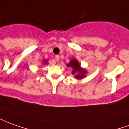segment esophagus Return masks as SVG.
<instances>
[{
  "label": "esophagus",
  "instance_id": "34e87169",
  "mask_svg": "<svg viewBox=\"0 0 129 129\" xmlns=\"http://www.w3.org/2000/svg\"><path fill=\"white\" fill-rule=\"evenodd\" d=\"M55 61H58V60H59V56L58 55H56L55 56Z\"/></svg>",
  "mask_w": 129,
  "mask_h": 129
}]
</instances>
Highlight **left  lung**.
<instances>
[{"label":"left lung","mask_w":129,"mask_h":129,"mask_svg":"<svg viewBox=\"0 0 129 129\" xmlns=\"http://www.w3.org/2000/svg\"><path fill=\"white\" fill-rule=\"evenodd\" d=\"M67 66L73 68L72 74L76 75L75 76L76 79H82L85 77L86 71L80 67V64L77 59H75V58L71 59V61L68 63V64H67Z\"/></svg>","instance_id":"1"}]
</instances>
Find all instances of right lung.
<instances>
[{
    "label": "right lung",
    "instance_id": "right-lung-1",
    "mask_svg": "<svg viewBox=\"0 0 129 129\" xmlns=\"http://www.w3.org/2000/svg\"><path fill=\"white\" fill-rule=\"evenodd\" d=\"M43 63H47V60H45V61H43Z\"/></svg>",
    "mask_w": 129,
    "mask_h": 129
}]
</instances>
